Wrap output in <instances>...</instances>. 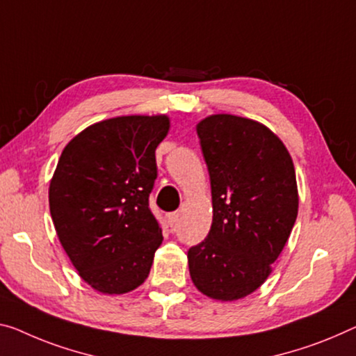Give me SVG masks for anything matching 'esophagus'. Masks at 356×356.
Segmentation results:
<instances>
[{
	"mask_svg": "<svg viewBox=\"0 0 356 356\" xmlns=\"http://www.w3.org/2000/svg\"><path fill=\"white\" fill-rule=\"evenodd\" d=\"M179 216H181V213L173 211V213H170V215H168V220H170L172 224H177L179 221Z\"/></svg>",
	"mask_w": 356,
	"mask_h": 356,
	"instance_id": "obj_1",
	"label": "esophagus"
}]
</instances>
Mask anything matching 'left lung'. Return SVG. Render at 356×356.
Wrapping results in <instances>:
<instances>
[{
  "label": "left lung",
  "instance_id": "left-lung-1",
  "mask_svg": "<svg viewBox=\"0 0 356 356\" xmlns=\"http://www.w3.org/2000/svg\"><path fill=\"white\" fill-rule=\"evenodd\" d=\"M210 173L213 221L188 251L191 280L202 294L232 302L272 273L298 218L296 172L283 141L264 124L210 114L197 124Z\"/></svg>",
  "mask_w": 356,
  "mask_h": 356
}]
</instances>
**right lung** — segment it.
<instances>
[{
	"instance_id": "obj_1",
	"label": "right lung",
	"mask_w": 356,
	"mask_h": 356,
	"mask_svg": "<svg viewBox=\"0 0 356 356\" xmlns=\"http://www.w3.org/2000/svg\"><path fill=\"white\" fill-rule=\"evenodd\" d=\"M167 114L95 122L68 141L49 184L57 237L79 277L95 291L125 294L143 285L162 243L149 210L156 147Z\"/></svg>"
}]
</instances>
